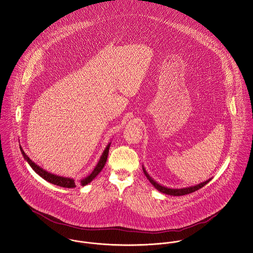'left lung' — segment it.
I'll list each match as a JSON object with an SVG mask.
<instances>
[{
  "mask_svg": "<svg viewBox=\"0 0 253 253\" xmlns=\"http://www.w3.org/2000/svg\"><path fill=\"white\" fill-rule=\"evenodd\" d=\"M142 170L144 172V175L147 177V179L149 180V182L155 187L156 189L163 193V194H166V195H173V196H180V195H189L191 193H194L195 191L201 189L202 187H204L207 183H209L212 178H209L208 180H206L205 182H202L200 184H197L195 186H191V187H187V188H181V189H172V188H168V187H165L161 184H159L158 182H156L155 180L150 176V175L147 173V171L145 170L144 167L142 166Z\"/></svg>",
  "mask_w": 253,
  "mask_h": 253,
  "instance_id": "8db88e82",
  "label": "left lung"
}]
</instances>
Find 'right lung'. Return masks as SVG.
Returning a JSON list of instances; mask_svg holds the SVG:
<instances>
[{
	"mask_svg": "<svg viewBox=\"0 0 253 253\" xmlns=\"http://www.w3.org/2000/svg\"><path fill=\"white\" fill-rule=\"evenodd\" d=\"M110 146H111V141L108 143V145L106 146L105 150L103 151L102 155H101L99 161H98L97 165L95 166V168L92 170V172L81 180V185L82 186H85V185L89 184L100 173V171L103 169V168H104V166H105V164L107 162V158H108V154H109ZM20 150H21V153H22V155L24 157V159L28 162V164L35 170V172H37L40 177H42L47 182H49L51 184H54V185H57V186H59V187H62V188H70L71 189V188H75L76 187L75 180L73 178L58 176V175L51 173V172L43 169L42 168L39 167V165H37L35 162H33L28 157V155L24 152V150H23V148L21 146H20Z\"/></svg>",
	"mask_w": 253,
	"mask_h": 253,
	"instance_id": "right-lung-1",
	"label": "right lung"
}]
</instances>
